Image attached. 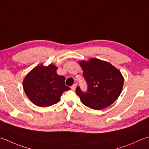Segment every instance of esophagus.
I'll list each match as a JSON object with an SVG mask.
<instances>
[{
  "label": "esophagus",
  "instance_id": "obj_1",
  "mask_svg": "<svg viewBox=\"0 0 149 149\" xmlns=\"http://www.w3.org/2000/svg\"><path fill=\"white\" fill-rule=\"evenodd\" d=\"M76 86H77V84H73V85L71 86V89H72V90H75V88H76Z\"/></svg>",
  "mask_w": 149,
  "mask_h": 149
}]
</instances>
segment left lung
Here are the masks:
<instances>
[{"mask_svg": "<svg viewBox=\"0 0 149 149\" xmlns=\"http://www.w3.org/2000/svg\"><path fill=\"white\" fill-rule=\"evenodd\" d=\"M87 84L86 92L77 86L75 92L84 105L94 110L110 106L120 95L124 79L123 75L111 64L97 59L80 63Z\"/></svg>", "mask_w": 149, "mask_h": 149, "instance_id": "obj_1", "label": "left lung"}]
</instances>
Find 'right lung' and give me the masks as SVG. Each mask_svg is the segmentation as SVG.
<instances>
[{
  "label": "right lung",
  "instance_id": "add662e5",
  "mask_svg": "<svg viewBox=\"0 0 149 149\" xmlns=\"http://www.w3.org/2000/svg\"><path fill=\"white\" fill-rule=\"evenodd\" d=\"M57 67L53 65L45 67L36 66L23 81L26 95L37 106L46 107L57 103L63 92L70 88L65 85V77L56 72Z\"/></svg>",
  "mask_w": 149,
  "mask_h": 149
}]
</instances>
